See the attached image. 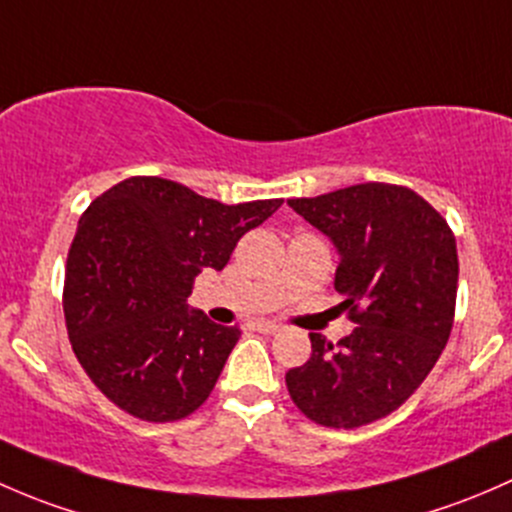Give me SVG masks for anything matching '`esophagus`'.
Masks as SVG:
<instances>
[{"instance_id": "esophagus-1", "label": "esophagus", "mask_w": 512, "mask_h": 512, "mask_svg": "<svg viewBox=\"0 0 512 512\" xmlns=\"http://www.w3.org/2000/svg\"><path fill=\"white\" fill-rule=\"evenodd\" d=\"M254 328L258 330V333L273 335V333H278V330H281V325H278V323H273V320H256V323H254Z\"/></svg>"}]
</instances>
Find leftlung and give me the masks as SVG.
I'll return each instance as SVG.
<instances>
[{"mask_svg": "<svg viewBox=\"0 0 512 512\" xmlns=\"http://www.w3.org/2000/svg\"><path fill=\"white\" fill-rule=\"evenodd\" d=\"M335 244V291L357 325L286 372L295 407L330 429H357L402 407L449 342L458 254L446 219L409 187L352 184L288 199Z\"/></svg>", "mask_w": 512, "mask_h": 512, "instance_id": "left-lung-1", "label": "left lung"}]
</instances>
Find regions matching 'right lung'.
Returning <instances> with one entry per match:
<instances>
[{"instance_id":"obj_1","label":"right lung","mask_w":512,"mask_h":512,"mask_svg":"<svg viewBox=\"0 0 512 512\" xmlns=\"http://www.w3.org/2000/svg\"><path fill=\"white\" fill-rule=\"evenodd\" d=\"M281 204H221L162 177L93 199L68 251L63 315L78 362L115 407L165 424L207 402L241 330L189 308L194 278L221 271Z\"/></svg>"}]
</instances>
